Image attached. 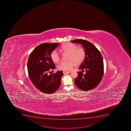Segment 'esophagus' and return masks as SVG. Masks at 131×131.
Wrapping results in <instances>:
<instances>
[{"label": "esophagus", "mask_w": 131, "mask_h": 131, "mask_svg": "<svg viewBox=\"0 0 131 131\" xmlns=\"http://www.w3.org/2000/svg\"><path fill=\"white\" fill-rule=\"evenodd\" d=\"M71 72L70 71H63V74H66V73H70Z\"/></svg>", "instance_id": "esophagus-1"}]
</instances>
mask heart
Masks as SVG:
<instances>
[{
	"mask_svg": "<svg viewBox=\"0 0 131 131\" xmlns=\"http://www.w3.org/2000/svg\"><path fill=\"white\" fill-rule=\"evenodd\" d=\"M61 50L64 52L69 53L68 59L70 61L60 63L58 68L60 70H70L75 64H80L85 58L86 53L84 49L79 47L78 45L73 43H68L63 44L61 47ZM50 57L53 62L56 63L61 60V54L56 49L51 53Z\"/></svg>",
	"mask_w": 131,
	"mask_h": 131,
	"instance_id": "b5f03b06",
	"label": "heart"
}]
</instances>
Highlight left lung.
Masks as SVG:
<instances>
[{
    "label": "left lung",
    "mask_w": 131,
    "mask_h": 131,
    "mask_svg": "<svg viewBox=\"0 0 131 131\" xmlns=\"http://www.w3.org/2000/svg\"><path fill=\"white\" fill-rule=\"evenodd\" d=\"M71 42L82 44L86 53L85 58L79 68L82 71L78 72V77L74 80L75 85L82 91L93 89L99 84L103 75L102 56L96 47L88 41L77 39ZM84 69L86 73L83 74L82 72Z\"/></svg>",
    "instance_id": "left-lung-1"
}]
</instances>
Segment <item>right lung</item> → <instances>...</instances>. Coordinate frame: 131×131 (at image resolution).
I'll use <instances>...</instances> for the list:
<instances>
[{"instance_id":"right-lung-1","label":"right lung","mask_w":131,"mask_h":131,"mask_svg":"<svg viewBox=\"0 0 131 131\" xmlns=\"http://www.w3.org/2000/svg\"><path fill=\"white\" fill-rule=\"evenodd\" d=\"M58 44L43 43L39 45L30 53L28 60L29 77L34 86L43 93H54L60 87L62 71L49 75L47 74L56 68L50 54Z\"/></svg>"}]
</instances>
